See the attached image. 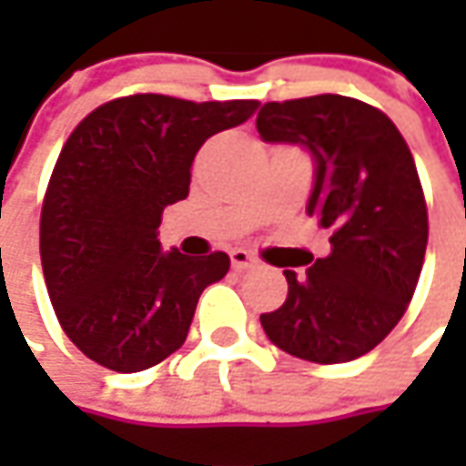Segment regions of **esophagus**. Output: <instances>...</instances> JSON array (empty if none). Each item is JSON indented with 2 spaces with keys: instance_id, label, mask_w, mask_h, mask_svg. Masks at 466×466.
Returning a JSON list of instances; mask_svg holds the SVG:
<instances>
[{
  "instance_id": "esophagus-1",
  "label": "esophagus",
  "mask_w": 466,
  "mask_h": 466,
  "mask_svg": "<svg viewBox=\"0 0 466 466\" xmlns=\"http://www.w3.org/2000/svg\"><path fill=\"white\" fill-rule=\"evenodd\" d=\"M230 264H233V269H248V267H257V259L248 254V251H243V248H233L230 251Z\"/></svg>"
}]
</instances>
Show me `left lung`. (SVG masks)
<instances>
[{
    "mask_svg": "<svg viewBox=\"0 0 466 466\" xmlns=\"http://www.w3.org/2000/svg\"><path fill=\"white\" fill-rule=\"evenodd\" d=\"M264 142L313 157L306 212L331 228V251L303 278L285 269L288 298L261 313L279 350L311 363L366 355L402 319L420 278L428 209L412 153L391 118L348 96L264 103Z\"/></svg>",
    "mask_w": 466,
    "mask_h": 466,
    "instance_id": "8db88e82",
    "label": "left lung"
}]
</instances>
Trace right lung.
I'll return each mask as SVG.
<instances>
[{"label": "right lung", "instance_id": "1", "mask_svg": "<svg viewBox=\"0 0 466 466\" xmlns=\"http://www.w3.org/2000/svg\"><path fill=\"white\" fill-rule=\"evenodd\" d=\"M259 100L129 96L69 135L41 209V264L66 337L118 373L157 366L184 345L197 300L228 275L223 251H163L160 215L188 197L207 137L254 116Z\"/></svg>", "mask_w": 466, "mask_h": 466}]
</instances>
